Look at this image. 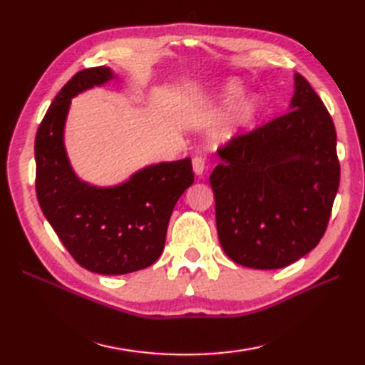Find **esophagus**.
<instances>
[{"label": "esophagus", "instance_id": "34e87169", "mask_svg": "<svg viewBox=\"0 0 365 365\" xmlns=\"http://www.w3.org/2000/svg\"><path fill=\"white\" fill-rule=\"evenodd\" d=\"M192 170L196 175H202L205 173V158L195 157L192 158Z\"/></svg>", "mask_w": 365, "mask_h": 365}]
</instances>
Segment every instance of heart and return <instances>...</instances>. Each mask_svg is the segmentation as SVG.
Masks as SVG:
<instances>
[{"label": "heart", "instance_id": "obj_1", "mask_svg": "<svg viewBox=\"0 0 365 365\" xmlns=\"http://www.w3.org/2000/svg\"><path fill=\"white\" fill-rule=\"evenodd\" d=\"M243 96V88L240 86L235 81H227L222 83L221 86L215 88L213 91L208 92V94L200 96L195 98L196 108H224L229 106ZM262 113V102L257 97H251L245 100L243 103H240L234 113H232V118L227 123V127L222 130L221 139L224 143H229L232 139L242 136L247 133L254 125L255 122L259 120Z\"/></svg>", "mask_w": 365, "mask_h": 365}]
</instances>
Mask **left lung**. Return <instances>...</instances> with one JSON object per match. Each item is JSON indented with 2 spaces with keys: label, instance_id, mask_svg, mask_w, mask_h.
<instances>
[{
  "label": "left lung",
  "instance_id": "1",
  "mask_svg": "<svg viewBox=\"0 0 365 365\" xmlns=\"http://www.w3.org/2000/svg\"><path fill=\"white\" fill-rule=\"evenodd\" d=\"M293 78L289 113L232 139L210 174L222 250L255 269L284 268L311 252L339 190L334 123L304 76Z\"/></svg>",
  "mask_w": 365,
  "mask_h": 365
}]
</instances>
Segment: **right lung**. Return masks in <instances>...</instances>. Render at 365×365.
<instances>
[{
  "instance_id": "add662e5",
  "label": "right lung",
  "mask_w": 365,
  "mask_h": 365,
  "mask_svg": "<svg viewBox=\"0 0 365 365\" xmlns=\"http://www.w3.org/2000/svg\"><path fill=\"white\" fill-rule=\"evenodd\" d=\"M114 78L118 75L105 66L73 75L54 97L34 144L38 205L72 257L97 274L150 267L165 250L178 197L195 182L190 158L155 163L113 187L76 175L64 144L72 98Z\"/></svg>"
}]
</instances>
